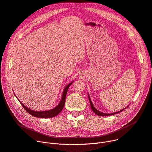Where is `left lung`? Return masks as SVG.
Returning <instances> with one entry per match:
<instances>
[{
  "instance_id": "obj_1",
  "label": "left lung",
  "mask_w": 152,
  "mask_h": 152,
  "mask_svg": "<svg viewBox=\"0 0 152 152\" xmlns=\"http://www.w3.org/2000/svg\"><path fill=\"white\" fill-rule=\"evenodd\" d=\"M88 98H89V101H90V105H91V108L93 112L95 114H96V115H99V116H101V117H102V116H108V115H115V114L118 113L119 112H122L124 109H125L126 108V107H125L124 109H122V110H120V111H118V112H114V113H102V112H99V110H97L94 107V106L93 105V103H92V102H91V101L90 97V96H89V94H88ZM128 107V106H127V107Z\"/></svg>"
}]
</instances>
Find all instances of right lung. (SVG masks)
<instances>
[{
	"instance_id": "add662e5",
	"label": "right lung",
	"mask_w": 152,
	"mask_h": 152,
	"mask_svg": "<svg viewBox=\"0 0 152 152\" xmlns=\"http://www.w3.org/2000/svg\"><path fill=\"white\" fill-rule=\"evenodd\" d=\"M74 81H72L71 83H70L69 84H68L66 88H64V90L63 91V94L62 95V97L60 102L59 103V104L56 107L53 108V109H51L50 110H47V111H34L32 110L28 107H26V106H24V105H23L20 101V102L21 103V104L22 105V106L23 107V108L26 110V112H28L30 115L34 116L35 117H38V118H52V117H56V115H58L63 109L64 104H65V101H66V94H67V92L68 89L69 88V86L72 84V83ZM15 96H16L15 94ZM17 98V97H16ZM18 99V98H17ZM19 100V99H18Z\"/></svg>"
}]
</instances>
